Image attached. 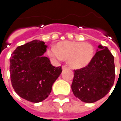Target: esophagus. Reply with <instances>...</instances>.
<instances>
[{
    "label": "esophagus",
    "mask_w": 121,
    "mask_h": 121,
    "mask_svg": "<svg viewBox=\"0 0 121 121\" xmlns=\"http://www.w3.org/2000/svg\"><path fill=\"white\" fill-rule=\"evenodd\" d=\"M67 69V67L66 66H62V70H63V71L65 70V69Z\"/></svg>",
    "instance_id": "esophagus-1"
}]
</instances>
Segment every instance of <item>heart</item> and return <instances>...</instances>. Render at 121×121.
<instances>
[{
    "instance_id": "obj_1",
    "label": "heart",
    "mask_w": 121,
    "mask_h": 121,
    "mask_svg": "<svg viewBox=\"0 0 121 121\" xmlns=\"http://www.w3.org/2000/svg\"><path fill=\"white\" fill-rule=\"evenodd\" d=\"M47 54L52 60L59 61L67 60L71 68L80 69L89 65L94 57L93 47L87 43L64 41L52 46Z\"/></svg>"
}]
</instances>
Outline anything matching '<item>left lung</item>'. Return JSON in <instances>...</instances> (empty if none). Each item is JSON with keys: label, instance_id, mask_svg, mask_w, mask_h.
Segmentation results:
<instances>
[{"label": "left lung", "instance_id": "8db88e82", "mask_svg": "<svg viewBox=\"0 0 121 121\" xmlns=\"http://www.w3.org/2000/svg\"><path fill=\"white\" fill-rule=\"evenodd\" d=\"M89 65L74 70L71 89L76 98L93 103L106 95L115 80L114 57L106 47L98 46Z\"/></svg>", "mask_w": 121, "mask_h": 121}]
</instances>
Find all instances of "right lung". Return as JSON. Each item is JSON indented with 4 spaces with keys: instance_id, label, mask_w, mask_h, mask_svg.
I'll list each match as a JSON object with an SVG mask.
<instances>
[{
    "instance_id": "add662e5",
    "label": "right lung",
    "mask_w": 121,
    "mask_h": 121,
    "mask_svg": "<svg viewBox=\"0 0 121 121\" xmlns=\"http://www.w3.org/2000/svg\"><path fill=\"white\" fill-rule=\"evenodd\" d=\"M47 46L33 40L17 47L9 59V73L13 88L21 98L37 103L47 98L54 82L61 73L44 56Z\"/></svg>"
}]
</instances>
